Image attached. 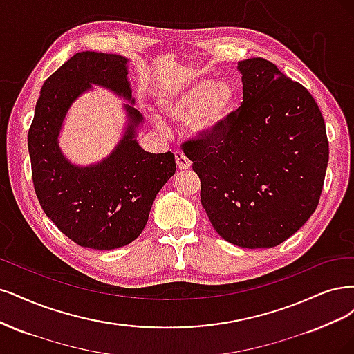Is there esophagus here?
I'll use <instances>...</instances> for the list:
<instances>
[{
  "label": "esophagus",
  "instance_id": "34e87169",
  "mask_svg": "<svg viewBox=\"0 0 354 354\" xmlns=\"http://www.w3.org/2000/svg\"><path fill=\"white\" fill-rule=\"evenodd\" d=\"M175 160H176V165L180 170H185V169H189L191 167V162L189 158L182 153V151H175Z\"/></svg>",
  "mask_w": 354,
  "mask_h": 354
}]
</instances>
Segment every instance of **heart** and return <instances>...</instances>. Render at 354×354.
<instances>
[{
    "instance_id": "heart-1",
    "label": "heart",
    "mask_w": 354,
    "mask_h": 354,
    "mask_svg": "<svg viewBox=\"0 0 354 354\" xmlns=\"http://www.w3.org/2000/svg\"><path fill=\"white\" fill-rule=\"evenodd\" d=\"M236 107L232 84L212 77L188 81L162 100L165 115L176 123H188L189 131L201 138H214L226 127ZM158 124H162L158 122Z\"/></svg>"
}]
</instances>
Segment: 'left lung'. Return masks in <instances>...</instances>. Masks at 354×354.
Here are the masks:
<instances>
[{"label":"left lung","instance_id":"1","mask_svg":"<svg viewBox=\"0 0 354 354\" xmlns=\"http://www.w3.org/2000/svg\"><path fill=\"white\" fill-rule=\"evenodd\" d=\"M243 102L214 138L182 150L201 180L200 198L227 243L269 248L317 207L329 157L325 122L303 85L256 57L238 63Z\"/></svg>","mask_w":354,"mask_h":354}]
</instances>
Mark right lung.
<instances>
[{
    "instance_id": "obj_1",
    "label": "right lung",
    "mask_w": 354,
    "mask_h": 354,
    "mask_svg": "<svg viewBox=\"0 0 354 354\" xmlns=\"http://www.w3.org/2000/svg\"><path fill=\"white\" fill-rule=\"evenodd\" d=\"M127 64L118 54H75L44 82L29 128L32 180L41 207L81 247L115 250L138 238L157 192L176 170L174 153H147L136 142L142 116L129 104L123 138L100 163L75 166L60 150L66 113L91 84L132 98Z\"/></svg>"
}]
</instances>
